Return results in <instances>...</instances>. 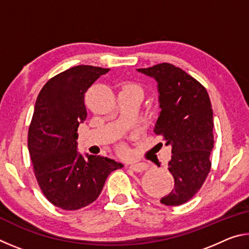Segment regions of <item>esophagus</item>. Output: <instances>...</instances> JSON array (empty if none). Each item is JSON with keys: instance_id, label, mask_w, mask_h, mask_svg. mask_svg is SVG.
I'll use <instances>...</instances> for the list:
<instances>
[{"instance_id": "obj_1", "label": "esophagus", "mask_w": 249, "mask_h": 249, "mask_svg": "<svg viewBox=\"0 0 249 249\" xmlns=\"http://www.w3.org/2000/svg\"><path fill=\"white\" fill-rule=\"evenodd\" d=\"M129 168L135 172H142V171L147 170L148 165L145 162H135V163H130Z\"/></svg>"}]
</instances>
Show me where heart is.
<instances>
[{
    "instance_id": "1",
    "label": "heart",
    "mask_w": 249,
    "mask_h": 249,
    "mask_svg": "<svg viewBox=\"0 0 249 249\" xmlns=\"http://www.w3.org/2000/svg\"><path fill=\"white\" fill-rule=\"evenodd\" d=\"M128 88H132V89H138L137 87H134V86H130V87H128ZM138 90H140V89H138Z\"/></svg>"
}]
</instances>
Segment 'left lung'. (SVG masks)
<instances>
[{"label":"left lung","mask_w":249,"mask_h":249,"mask_svg":"<svg viewBox=\"0 0 249 249\" xmlns=\"http://www.w3.org/2000/svg\"><path fill=\"white\" fill-rule=\"evenodd\" d=\"M137 71L157 82L160 112L154 132L171 147L168 169L175 189L160 202L181 205L200 190L211 169L214 125L209 94L190 74L167 62Z\"/></svg>","instance_id":"obj_1"}]
</instances>
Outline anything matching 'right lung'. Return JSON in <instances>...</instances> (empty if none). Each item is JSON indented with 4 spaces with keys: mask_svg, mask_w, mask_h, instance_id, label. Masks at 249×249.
<instances>
[{
    "mask_svg": "<svg viewBox=\"0 0 249 249\" xmlns=\"http://www.w3.org/2000/svg\"><path fill=\"white\" fill-rule=\"evenodd\" d=\"M109 69L75 66L54 75L37 96L28 130V150L37 182L49 202L79 210L98 199L121 162L78 151V127L87 119L84 94Z\"/></svg>",
    "mask_w": 249,
    "mask_h": 249,
    "instance_id": "1",
    "label": "right lung"
}]
</instances>
